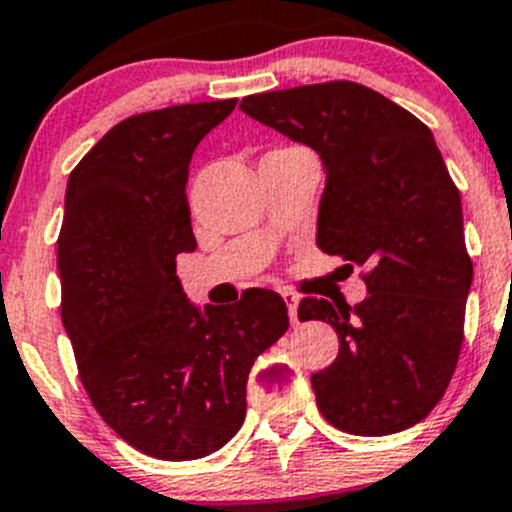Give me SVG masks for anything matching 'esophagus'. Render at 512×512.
<instances>
[{
    "label": "esophagus",
    "mask_w": 512,
    "mask_h": 512,
    "mask_svg": "<svg viewBox=\"0 0 512 512\" xmlns=\"http://www.w3.org/2000/svg\"><path fill=\"white\" fill-rule=\"evenodd\" d=\"M282 299L287 302V312H289V322L292 324H299V317H297V307H299V294L289 292V289H285L282 292Z\"/></svg>",
    "instance_id": "1"
}]
</instances>
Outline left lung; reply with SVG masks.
<instances>
[{
	"mask_svg": "<svg viewBox=\"0 0 512 512\" xmlns=\"http://www.w3.org/2000/svg\"><path fill=\"white\" fill-rule=\"evenodd\" d=\"M240 108L319 153V250L366 270L369 294L354 307L299 302L302 322L332 324L339 337L337 359L312 374L319 411L354 436L411 428L456 371L473 282L461 193L433 133L354 81L245 96Z\"/></svg>",
	"mask_w": 512,
	"mask_h": 512,
	"instance_id": "left-lung-1",
	"label": "left lung"
}]
</instances>
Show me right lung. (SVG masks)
<instances>
[{
    "instance_id": "right-lung-1",
    "label": "right lung",
    "mask_w": 512,
    "mask_h": 512,
    "mask_svg": "<svg viewBox=\"0 0 512 512\" xmlns=\"http://www.w3.org/2000/svg\"><path fill=\"white\" fill-rule=\"evenodd\" d=\"M235 103L136 113L66 183L56 265L81 384L123 441L160 461L210 456L240 431L252 364L289 327L272 289L200 312L175 275V257L198 247L190 158Z\"/></svg>"
}]
</instances>
